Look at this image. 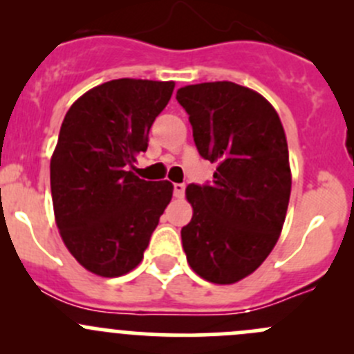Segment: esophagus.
<instances>
[{"label":"esophagus","mask_w":354,"mask_h":354,"mask_svg":"<svg viewBox=\"0 0 354 354\" xmlns=\"http://www.w3.org/2000/svg\"><path fill=\"white\" fill-rule=\"evenodd\" d=\"M185 190H187L185 183H174L173 185V194H174V197H176V198H183Z\"/></svg>","instance_id":"34e87169"}]
</instances>
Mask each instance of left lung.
<instances>
[{"mask_svg": "<svg viewBox=\"0 0 354 354\" xmlns=\"http://www.w3.org/2000/svg\"><path fill=\"white\" fill-rule=\"evenodd\" d=\"M176 99L188 113L212 183L188 185L194 217L181 230L192 269L233 284L250 276L279 240L291 194L288 142L276 109L233 82L187 85Z\"/></svg>", "mask_w": 354, "mask_h": 354, "instance_id": "8db88e82", "label": "left lung"}]
</instances>
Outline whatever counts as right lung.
I'll list each match as a JSON object with an SVG mask.
<instances>
[{
    "mask_svg": "<svg viewBox=\"0 0 354 354\" xmlns=\"http://www.w3.org/2000/svg\"><path fill=\"white\" fill-rule=\"evenodd\" d=\"M173 88L174 82L118 78L85 92L63 120L51 157L56 224L71 255L97 276H123L142 262L173 197L169 181L130 171Z\"/></svg>",
    "mask_w": 354,
    "mask_h": 354,
    "instance_id": "add662e5",
    "label": "right lung"
}]
</instances>
